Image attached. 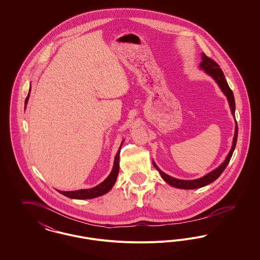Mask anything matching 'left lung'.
I'll list each match as a JSON object with an SVG mask.
<instances>
[{"mask_svg":"<svg viewBox=\"0 0 260 260\" xmlns=\"http://www.w3.org/2000/svg\"><path fill=\"white\" fill-rule=\"evenodd\" d=\"M202 59L203 60H202L201 64H200V67L202 69H204L206 73L210 75L215 80V82L218 84V86L221 88V90L224 92V94L228 99V102H229V105H230L232 114L235 115V99H234V94H233V91L231 90V88L227 84V81H226V79L224 77L221 68L219 67V65L216 62L214 61L213 59H211L209 56H207L205 53L202 54ZM237 138H238V124H237V122H236L235 136H234V139H233V145H232V148L230 150L228 156L226 157V160L223 161L222 165H220L216 170L212 171L211 173H208L207 175H205L204 177L199 178V179H195V180L176 179L174 177H172V176L162 173L161 170L155 164H154V166L157 169V171L161 174L162 179L166 182H168L170 185L176 187V188H181V189H196V188H201V187L208 185V184H210L211 182H213L214 180H216L220 176V174L223 173V171L226 169L227 165L229 164L230 159H231V157L233 155V152L235 150Z\"/></svg>","mask_w":260,"mask_h":260,"instance_id":"1","label":"left lung"}]
</instances>
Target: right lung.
Returning a JSON list of instances; mask_svg holds the SVG:
<instances>
[{
  "label": "right lung",
  "mask_w": 260,
  "mask_h": 260,
  "mask_svg": "<svg viewBox=\"0 0 260 260\" xmlns=\"http://www.w3.org/2000/svg\"><path fill=\"white\" fill-rule=\"evenodd\" d=\"M29 93H30V90H29ZM29 93L25 99V105L28 101ZM119 159H120V149H119L118 153L116 154L114 167H113L111 173L99 185L95 186L93 188H90V189H82V190H77V191H58V192L61 193L62 195L68 197V198L80 199V200L96 198V197H99V196L107 193L116 182V179H117V176H118V173H119Z\"/></svg>",
  "instance_id": "right-lung-1"
}]
</instances>
